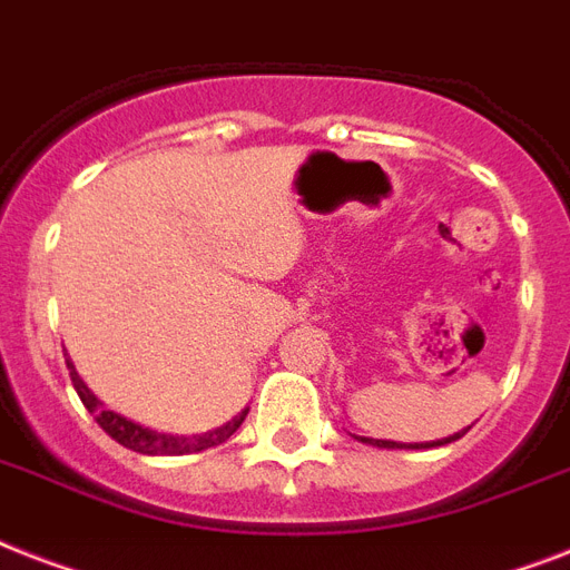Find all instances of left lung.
<instances>
[{"label": "left lung", "instance_id": "1", "mask_svg": "<svg viewBox=\"0 0 570 570\" xmlns=\"http://www.w3.org/2000/svg\"><path fill=\"white\" fill-rule=\"evenodd\" d=\"M465 430H462V433H465ZM462 433H453V436L439 439V442H421V445L419 442H415V445H401V442H390V439H365V436H357V439L360 442H365V445H374V448H436V445H448V442H453V439H460Z\"/></svg>", "mask_w": 570, "mask_h": 570}]
</instances>
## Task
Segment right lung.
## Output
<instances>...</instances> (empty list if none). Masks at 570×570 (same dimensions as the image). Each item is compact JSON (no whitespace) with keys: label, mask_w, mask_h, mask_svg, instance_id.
Here are the masks:
<instances>
[{"label":"right lung","mask_w":570,"mask_h":570,"mask_svg":"<svg viewBox=\"0 0 570 570\" xmlns=\"http://www.w3.org/2000/svg\"><path fill=\"white\" fill-rule=\"evenodd\" d=\"M69 377H72V386H76L78 397H81V404L96 415L99 421V428L108 433L110 439H117L119 445L131 448L137 453H146V456H184V453H198L207 451V448H216L222 442H228L234 433L239 430V424L245 421L248 410H243L239 415L228 421V424H222L216 430H207V433H198V436H169V433H157V430L142 428L137 421L125 419V415L114 413V410H105L101 401L87 390V383L81 381V374L76 372V365L69 363Z\"/></svg>","instance_id":"obj_1"}]
</instances>
